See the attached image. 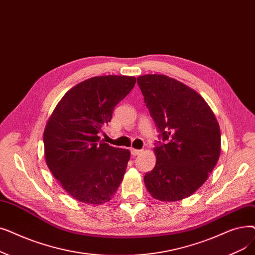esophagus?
<instances>
[{"label":"esophagus","instance_id":"obj_1","mask_svg":"<svg viewBox=\"0 0 255 255\" xmlns=\"http://www.w3.org/2000/svg\"><path fill=\"white\" fill-rule=\"evenodd\" d=\"M141 152H142L141 150H137V149H133V148L131 149V154L133 155V156H136V155H139Z\"/></svg>","mask_w":255,"mask_h":255}]
</instances>
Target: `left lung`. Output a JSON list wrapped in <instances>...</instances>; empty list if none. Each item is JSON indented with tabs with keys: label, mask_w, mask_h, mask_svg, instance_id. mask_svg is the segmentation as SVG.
Here are the masks:
<instances>
[{
	"label": "left lung",
	"mask_w": 255,
	"mask_h": 255,
	"mask_svg": "<svg viewBox=\"0 0 255 255\" xmlns=\"http://www.w3.org/2000/svg\"><path fill=\"white\" fill-rule=\"evenodd\" d=\"M137 84L164 142L153 150L154 169L143 181L159 201H179L207 180L219 160L221 131L212 108L193 88L158 74L139 76Z\"/></svg>",
	"instance_id": "1"
}]
</instances>
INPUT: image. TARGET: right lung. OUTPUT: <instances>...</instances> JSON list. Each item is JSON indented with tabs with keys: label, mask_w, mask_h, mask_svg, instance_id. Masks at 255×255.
Returning a JSON list of instances; mask_svg holds the SVG:
<instances>
[{
	"label": "right lung",
	"mask_w": 255,
	"mask_h": 255,
	"mask_svg": "<svg viewBox=\"0 0 255 255\" xmlns=\"http://www.w3.org/2000/svg\"><path fill=\"white\" fill-rule=\"evenodd\" d=\"M135 77H93L72 87L50 116L45 159L62 189L75 200L103 204L124 178L130 151L100 141L114 108L131 92Z\"/></svg>",
	"instance_id": "add662e5"
}]
</instances>
